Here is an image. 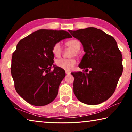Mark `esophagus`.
<instances>
[{
	"label": "esophagus",
	"instance_id": "34e87169",
	"mask_svg": "<svg viewBox=\"0 0 132 132\" xmlns=\"http://www.w3.org/2000/svg\"><path fill=\"white\" fill-rule=\"evenodd\" d=\"M70 73H71L70 71H66V75H69V74H70Z\"/></svg>",
	"mask_w": 132,
	"mask_h": 132
}]
</instances>
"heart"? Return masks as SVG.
Returning a JSON list of instances; mask_svg holds the SVG:
<instances>
[{
	"label": "heart",
	"instance_id": "1",
	"mask_svg": "<svg viewBox=\"0 0 132 132\" xmlns=\"http://www.w3.org/2000/svg\"><path fill=\"white\" fill-rule=\"evenodd\" d=\"M66 45L69 48L77 52L80 50L81 45L80 42L77 39H71L66 42ZM62 46L59 42L55 44L53 46L52 53L56 57H59L62 53ZM76 64V61L75 59H60L56 61V64L57 67L66 71H70Z\"/></svg>",
	"mask_w": 132,
	"mask_h": 132
}]
</instances>
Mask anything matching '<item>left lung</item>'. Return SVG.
Returning a JSON list of instances; mask_svg holds the SVG:
<instances>
[{"label": "left lung", "mask_w": 132, "mask_h": 132, "mask_svg": "<svg viewBox=\"0 0 132 132\" xmlns=\"http://www.w3.org/2000/svg\"><path fill=\"white\" fill-rule=\"evenodd\" d=\"M69 31L81 42L86 52L79 67L86 73H71L73 92L82 103L101 104L113 94L122 74V56L117 42L113 37L94 27ZM88 68L90 71L87 73Z\"/></svg>", "instance_id": "left-lung-1"}]
</instances>
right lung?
<instances>
[{"label": "right lung", "instance_id": "add662e5", "mask_svg": "<svg viewBox=\"0 0 132 132\" xmlns=\"http://www.w3.org/2000/svg\"><path fill=\"white\" fill-rule=\"evenodd\" d=\"M71 37L64 30L41 29L17 44L13 53L11 72L15 90L28 103L44 106L56 97L66 73L53 64L52 48L62 39ZM52 67L54 70L51 72Z\"/></svg>", "mask_w": 132, "mask_h": 132}]
</instances>
